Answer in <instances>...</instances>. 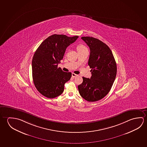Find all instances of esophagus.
I'll return each mask as SVG.
<instances>
[{
  "label": "esophagus",
  "instance_id": "obj_1",
  "mask_svg": "<svg viewBox=\"0 0 147 147\" xmlns=\"http://www.w3.org/2000/svg\"><path fill=\"white\" fill-rule=\"evenodd\" d=\"M72 76L73 77H75L78 76V75L74 73H72Z\"/></svg>",
  "mask_w": 147,
  "mask_h": 147
}]
</instances>
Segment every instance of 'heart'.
Segmentation results:
<instances>
[{
	"label": "heart",
	"mask_w": 147,
	"mask_h": 147,
	"mask_svg": "<svg viewBox=\"0 0 147 147\" xmlns=\"http://www.w3.org/2000/svg\"><path fill=\"white\" fill-rule=\"evenodd\" d=\"M76 49H77V50L78 53L82 52V51H84L85 50H87V48H86V47H85L82 44L78 45L77 47H76Z\"/></svg>",
	"instance_id": "1"
}]
</instances>
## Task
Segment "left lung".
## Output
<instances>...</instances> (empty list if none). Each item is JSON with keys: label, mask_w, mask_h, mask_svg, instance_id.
<instances>
[{"label": "left lung", "mask_w": 147, "mask_h": 147, "mask_svg": "<svg viewBox=\"0 0 147 147\" xmlns=\"http://www.w3.org/2000/svg\"><path fill=\"white\" fill-rule=\"evenodd\" d=\"M90 50L88 65L91 69L90 78L83 77L78 86L80 96L89 102L98 101L106 96L112 87L117 73L113 53L102 41L92 37H82Z\"/></svg>", "instance_id": "left-lung-1"}]
</instances>
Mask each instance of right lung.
I'll return each instance as SVG.
<instances>
[{
  "label": "right lung",
  "mask_w": 147,
  "mask_h": 147,
  "mask_svg": "<svg viewBox=\"0 0 147 147\" xmlns=\"http://www.w3.org/2000/svg\"><path fill=\"white\" fill-rule=\"evenodd\" d=\"M78 36L68 37L54 34L39 46L32 61V77L38 91L48 98H53L63 93L64 84L72 76L58 67L68 46L76 40Z\"/></svg>",
  "instance_id": "add662e5"
}]
</instances>
